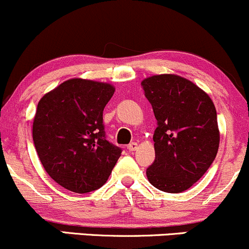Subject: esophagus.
I'll list each match as a JSON object with an SVG mask.
<instances>
[{
    "instance_id": "esophagus-1",
    "label": "esophagus",
    "mask_w": 249,
    "mask_h": 249,
    "mask_svg": "<svg viewBox=\"0 0 249 249\" xmlns=\"http://www.w3.org/2000/svg\"><path fill=\"white\" fill-rule=\"evenodd\" d=\"M127 148H128V151H130V152H133V151H136V148H138V142H130L129 145L127 146Z\"/></svg>"
}]
</instances>
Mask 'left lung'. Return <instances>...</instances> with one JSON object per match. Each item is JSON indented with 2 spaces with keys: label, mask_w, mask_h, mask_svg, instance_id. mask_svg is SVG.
I'll return each instance as SVG.
<instances>
[{
  "label": "left lung",
  "mask_w": 249,
  "mask_h": 249,
  "mask_svg": "<svg viewBox=\"0 0 249 249\" xmlns=\"http://www.w3.org/2000/svg\"><path fill=\"white\" fill-rule=\"evenodd\" d=\"M157 119L156 159L146 170L154 188L178 194L191 188L215 160L220 145L217 114L209 96L176 74L141 83Z\"/></svg>",
  "instance_id": "8db88e82"
}]
</instances>
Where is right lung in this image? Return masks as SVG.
I'll return each mask as SVG.
<instances>
[{
    "instance_id": "add662e5",
    "label": "right lung",
    "mask_w": 249,
    "mask_h": 249,
    "mask_svg": "<svg viewBox=\"0 0 249 249\" xmlns=\"http://www.w3.org/2000/svg\"><path fill=\"white\" fill-rule=\"evenodd\" d=\"M110 84L74 78L39 101L33 141L40 161L55 183L77 194L106 184L122 149L107 140L103 110Z\"/></svg>"
}]
</instances>
